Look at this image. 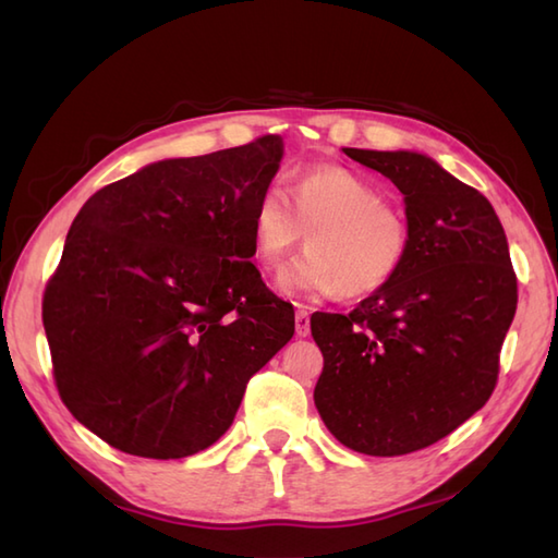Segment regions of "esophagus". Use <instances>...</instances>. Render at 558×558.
<instances>
[{
    "instance_id": "34e87169",
    "label": "esophagus",
    "mask_w": 558,
    "mask_h": 558,
    "mask_svg": "<svg viewBox=\"0 0 558 558\" xmlns=\"http://www.w3.org/2000/svg\"><path fill=\"white\" fill-rule=\"evenodd\" d=\"M294 330H298L300 338L310 336V330H312V326H310V314H306L304 310H298V314H294Z\"/></svg>"
}]
</instances>
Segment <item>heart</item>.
Segmentation results:
<instances>
[{
	"label": "heart",
	"instance_id": "b5f03b06",
	"mask_svg": "<svg viewBox=\"0 0 558 558\" xmlns=\"http://www.w3.org/2000/svg\"><path fill=\"white\" fill-rule=\"evenodd\" d=\"M304 232L310 254L282 272L290 298H364L386 288L408 256V222L381 201L362 174L340 165H314L294 177L290 196L268 184L252 210L256 266L276 272Z\"/></svg>",
	"mask_w": 558,
	"mask_h": 558
}]
</instances>
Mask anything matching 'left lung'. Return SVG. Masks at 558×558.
<instances>
[{"label":"left lung","mask_w":558,"mask_h":558,"mask_svg":"<svg viewBox=\"0 0 558 558\" xmlns=\"http://www.w3.org/2000/svg\"><path fill=\"white\" fill-rule=\"evenodd\" d=\"M405 201L408 256L350 314L312 316L324 352L316 410L342 446L405 456L489 400L518 304L508 240L492 204L417 150L342 148Z\"/></svg>","instance_id":"8db88e82"}]
</instances>
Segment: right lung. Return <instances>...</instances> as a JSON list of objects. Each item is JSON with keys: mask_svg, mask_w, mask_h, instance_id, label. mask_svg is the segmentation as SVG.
<instances>
[{"mask_svg": "<svg viewBox=\"0 0 558 558\" xmlns=\"http://www.w3.org/2000/svg\"><path fill=\"white\" fill-rule=\"evenodd\" d=\"M282 138L150 162L93 194L47 282L43 324L74 417L124 453L194 456L230 429L294 310L252 264V210Z\"/></svg>", "mask_w": 558, "mask_h": 558, "instance_id": "obj_1", "label": "right lung"}]
</instances>
